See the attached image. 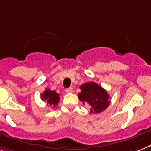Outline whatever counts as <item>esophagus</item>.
Here are the masks:
<instances>
[{
	"instance_id": "1",
	"label": "esophagus",
	"mask_w": 151,
	"mask_h": 151,
	"mask_svg": "<svg viewBox=\"0 0 151 151\" xmlns=\"http://www.w3.org/2000/svg\"><path fill=\"white\" fill-rule=\"evenodd\" d=\"M65 92H66L67 93H72L73 92V88H72V87H70V88H68V89H66V90H65Z\"/></svg>"
}]
</instances>
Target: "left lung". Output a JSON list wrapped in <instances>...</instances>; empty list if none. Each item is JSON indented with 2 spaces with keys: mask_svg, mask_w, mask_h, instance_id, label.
Listing matches in <instances>:
<instances>
[{
  "mask_svg": "<svg viewBox=\"0 0 151 151\" xmlns=\"http://www.w3.org/2000/svg\"><path fill=\"white\" fill-rule=\"evenodd\" d=\"M79 100L83 104L90 106V113L99 114L109 106L110 96L106 90L93 81L87 82L80 86Z\"/></svg>",
  "mask_w": 151,
  "mask_h": 151,
  "instance_id": "8db88e82",
  "label": "left lung"
}]
</instances>
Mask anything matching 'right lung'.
Returning a JSON list of instances; mask_svg holds the SVG:
<instances>
[{
	"instance_id": "right-lung-1",
	"label": "right lung",
	"mask_w": 151,
	"mask_h": 151,
	"mask_svg": "<svg viewBox=\"0 0 151 151\" xmlns=\"http://www.w3.org/2000/svg\"><path fill=\"white\" fill-rule=\"evenodd\" d=\"M41 100L47 102V104H49L50 106H56L60 101L58 93H57L54 90H51L50 89H46L45 90L44 93H41Z\"/></svg>"
}]
</instances>
